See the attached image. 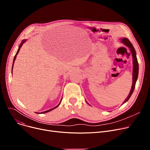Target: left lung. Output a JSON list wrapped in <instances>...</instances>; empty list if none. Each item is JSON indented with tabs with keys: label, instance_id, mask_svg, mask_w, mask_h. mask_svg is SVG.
Segmentation results:
<instances>
[{
	"label": "left lung",
	"instance_id": "8db88e82",
	"mask_svg": "<svg viewBox=\"0 0 150 150\" xmlns=\"http://www.w3.org/2000/svg\"><path fill=\"white\" fill-rule=\"evenodd\" d=\"M121 42L122 43H123L125 46H126L127 47H128L129 48L132 56V58H133V76H132V87L131 89V91L129 92V95L127 97V98L125 100V101H123V104H124L125 103H126V101H128L131 96V95L132 94L135 87V84H136V82L137 80L138 79V71H139V66H138V60H137V53L135 52V50L133 46V45H132L131 42H130V41L128 40L127 38L124 37L123 38L121 39Z\"/></svg>",
	"mask_w": 150,
	"mask_h": 150
}]
</instances>
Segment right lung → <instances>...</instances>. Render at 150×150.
I'll use <instances>...</instances> for the list:
<instances>
[{
    "label": "right lung",
    "instance_id": "right-lung-1",
    "mask_svg": "<svg viewBox=\"0 0 150 150\" xmlns=\"http://www.w3.org/2000/svg\"><path fill=\"white\" fill-rule=\"evenodd\" d=\"M25 41H26V40H25V39L23 40L22 42H21V45H19V48H18V50H17V52H16V54H15V57H14V58H13V64H12V69H13V64H14V62H15V59H16V55L18 54V53H19V50H20L21 47H22V46L23 45V44L24 43V42H25ZM60 104V102L59 103V104L57 105H56V107H54V108H53V109H50V110H46V111H45V112H41V113H38V112H37L36 113H38V114H39V113H45L49 112H50V111H51V110H52L54 109L55 108H57V107L59 105V104Z\"/></svg>",
    "mask_w": 150,
    "mask_h": 150
}]
</instances>
